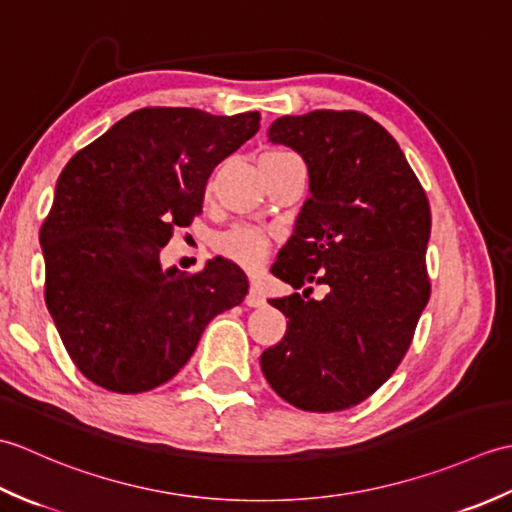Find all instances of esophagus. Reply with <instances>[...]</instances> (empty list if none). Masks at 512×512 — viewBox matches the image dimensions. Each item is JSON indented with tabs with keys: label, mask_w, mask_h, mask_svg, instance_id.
Wrapping results in <instances>:
<instances>
[{
	"label": "esophagus",
	"mask_w": 512,
	"mask_h": 512,
	"mask_svg": "<svg viewBox=\"0 0 512 512\" xmlns=\"http://www.w3.org/2000/svg\"><path fill=\"white\" fill-rule=\"evenodd\" d=\"M264 295H262V290H259V286L255 284V281H250V288H248V295H246V299H244V303L248 308H259V306H264Z\"/></svg>",
	"instance_id": "1"
}]
</instances>
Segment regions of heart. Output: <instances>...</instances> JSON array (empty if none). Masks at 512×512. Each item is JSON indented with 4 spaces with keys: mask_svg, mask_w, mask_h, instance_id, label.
<instances>
[{
    "mask_svg": "<svg viewBox=\"0 0 512 512\" xmlns=\"http://www.w3.org/2000/svg\"><path fill=\"white\" fill-rule=\"evenodd\" d=\"M288 158H295V156L284 149H273V151H266L262 160H259V165H268V162H281ZM215 248H217V253H222L224 257L233 259V262H237V264L255 266L264 259L268 242H266V235L262 231H257V228L235 226V228H231V231H226V233L215 237Z\"/></svg>",
    "mask_w": 512,
    "mask_h": 512,
    "instance_id": "1",
    "label": "heart"
}]
</instances>
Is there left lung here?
I'll list each match as a JSON object with an SVG mask.
<instances>
[{"label":"left lung","mask_w":512,"mask_h":512,"mask_svg":"<svg viewBox=\"0 0 512 512\" xmlns=\"http://www.w3.org/2000/svg\"><path fill=\"white\" fill-rule=\"evenodd\" d=\"M268 140L295 149L310 178L270 273L295 290L317 281L330 292L270 299L288 323L259 363L290 405L350 409L396 372L427 308L429 200L396 140L361 112L281 116Z\"/></svg>","instance_id":"1"}]
</instances>
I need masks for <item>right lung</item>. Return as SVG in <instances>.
<instances>
[{
	"mask_svg": "<svg viewBox=\"0 0 512 512\" xmlns=\"http://www.w3.org/2000/svg\"><path fill=\"white\" fill-rule=\"evenodd\" d=\"M259 118L145 107L61 171L41 226L46 306L92 383L116 394L167 383L209 321L244 301L248 281L233 262L215 257L187 275L162 266L160 250L202 213L206 180L257 134Z\"/></svg>",
	"mask_w": 512,
	"mask_h": 512,
	"instance_id": "obj_1",
	"label": "right lung"
}]
</instances>
